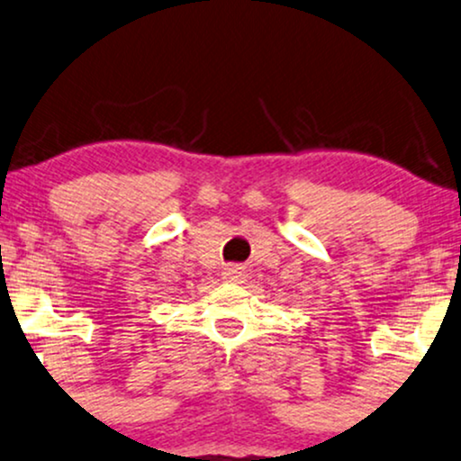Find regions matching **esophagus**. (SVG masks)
I'll use <instances>...</instances> for the list:
<instances>
[{
	"mask_svg": "<svg viewBox=\"0 0 461 461\" xmlns=\"http://www.w3.org/2000/svg\"><path fill=\"white\" fill-rule=\"evenodd\" d=\"M242 276H244L242 267L230 266V267H225V272H223V280H227V282H240V280H242Z\"/></svg>",
	"mask_w": 461,
	"mask_h": 461,
	"instance_id": "1",
	"label": "esophagus"
}]
</instances>
